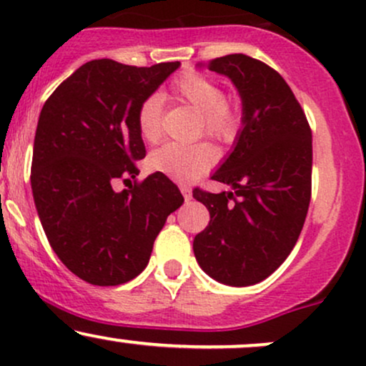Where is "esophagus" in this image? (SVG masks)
I'll return each instance as SVG.
<instances>
[{
	"instance_id": "1",
	"label": "esophagus",
	"mask_w": 366,
	"mask_h": 366,
	"mask_svg": "<svg viewBox=\"0 0 366 366\" xmlns=\"http://www.w3.org/2000/svg\"><path fill=\"white\" fill-rule=\"evenodd\" d=\"M179 189H180V192H182L184 199L186 201L191 199V189H189V186H186V184H180Z\"/></svg>"
}]
</instances>
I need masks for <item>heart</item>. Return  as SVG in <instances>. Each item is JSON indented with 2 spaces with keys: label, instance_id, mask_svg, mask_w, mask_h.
<instances>
[{
  "label": "heart",
  "instance_id": "1",
  "mask_svg": "<svg viewBox=\"0 0 366 366\" xmlns=\"http://www.w3.org/2000/svg\"><path fill=\"white\" fill-rule=\"evenodd\" d=\"M174 92L179 99L194 107L201 113L203 129L209 136L220 141H230L239 127V112L232 102L222 94L220 86L212 77L189 72L174 84ZM139 136L146 142H157L162 136V99L153 94L141 103L136 115ZM217 153L208 142L179 144L167 142L149 154L148 165L154 172L175 180L196 179L213 167Z\"/></svg>",
  "mask_w": 366,
  "mask_h": 366
}]
</instances>
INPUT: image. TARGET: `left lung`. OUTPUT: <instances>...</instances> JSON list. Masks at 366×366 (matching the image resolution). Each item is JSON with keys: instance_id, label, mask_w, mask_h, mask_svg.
I'll return each mask as SVG.
<instances>
[{"instance_id": "obj_1", "label": "left lung", "mask_w": 366, "mask_h": 366, "mask_svg": "<svg viewBox=\"0 0 366 366\" xmlns=\"http://www.w3.org/2000/svg\"><path fill=\"white\" fill-rule=\"evenodd\" d=\"M207 66L230 79L242 117L232 149L212 174L232 191H192L209 212L192 249L204 274L246 287L274 274L300 237L312 196V130L291 87L263 61L237 53Z\"/></svg>"}]
</instances>
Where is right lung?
<instances>
[{
    "label": "right lung",
    "mask_w": 366,
    "mask_h": 366,
    "mask_svg": "<svg viewBox=\"0 0 366 366\" xmlns=\"http://www.w3.org/2000/svg\"><path fill=\"white\" fill-rule=\"evenodd\" d=\"M179 66L87 61L41 110L31 172L37 215L61 263L92 285L139 275L167 217L184 203L159 172L120 193L112 189L115 179L139 175L146 148L137 110Z\"/></svg>",
    "instance_id": "right-lung-1"
}]
</instances>
